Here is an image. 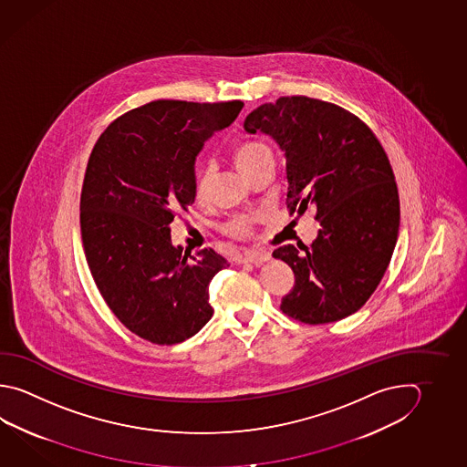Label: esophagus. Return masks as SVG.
<instances>
[{
	"label": "esophagus",
	"instance_id": "esophagus-1",
	"mask_svg": "<svg viewBox=\"0 0 467 467\" xmlns=\"http://www.w3.org/2000/svg\"><path fill=\"white\" fill-rule=\"evenodd\" d=\"M271 259V254L263 249H253V251H246L244 255L241 257V263H251V265H261Z\"/></svg>",
	"mask_w": 467,
	"mask_h": 467
}]
</instances>
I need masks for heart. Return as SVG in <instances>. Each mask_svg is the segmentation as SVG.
Returning <instances> with one entry per match:
<instances>
[{
    "label": "heart",
    "mask_w": 467,
    "mask_h": 467,
    "mask_svg": "<svg viewBox=\"0 0 467 467\" xmlns=\"http://www.w3.org/2000/svg\"><path fill=\"white\" fill-rule=\"evenodd\" d=\"M273 159V150L261 140H247L239 145L236 150V160H238L239 167L243 168L246 173L253 171L261 161ZM210 192V168L202 167L196 170L194 173V196L196 200H206ZM263 216L261 212L251 213H236L229 218L223 229L224 233L233 236V238H247L253 234L254 224Z\"/></svg>",
    "instance_id": "obj_1"
}]
</instances>
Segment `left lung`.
I'll return each instance as SVG.
<instances>
[{"label": "left lung", "mask_w": 467, "mask_h": 467, "mask_svg": "<svg viewBox=\"0 0 467 467\" xmlns=\"http://www.w3.org/2000/svg\"><path fill=\"white\" fill-rule=\"evenodd\" d=\"M244 129L281 145L289 214L314 208L322 226L302 253L294 244L273 253L296 274L282 312L308 326L352 316L379 287L400 228L395 175L377 135L344 107L307 96L257 107Z\"/></svg>", "instance_id": "8db88e82"}]
</instances>
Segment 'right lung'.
I'll list each match as a JSON object with an SVG mask.
<instances>
[{
  "label": "right lung",
  "instance_id": "obj_1",
  "mask_svg": "<svg viewBox=\"0 0 467 467\" xmlns=\"http://www.w3.org/2000/svg\"><path fill=\"white\" fill-rule=\"evenodd\" d=\"M243 100L159 99L117 117L88 157L80 233L88 269L115 317L155 345H175L213 316L210 282L228 261L171 246L168 224L194 202V159Z\"/></svg>",
  "mask_w": 467,
  "mask_h": 467
}]
</instances>
